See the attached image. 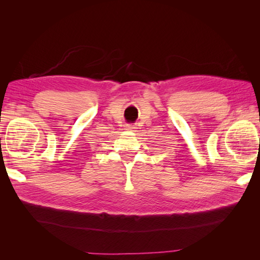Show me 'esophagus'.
<instances>
[{
    "label": "esophagus",
    "instance_id": "esophagus-1",
    "mask_svg": "<svg viewBox=\"0 0 260 260\" xmlns=\"http://www.w3.org/2000/svg\"><path fill=\"white\" fill-rule=\"evenodd\" d=\"M136 129H137V127H135V125H132V124L125 125V130H129V131H136Z\"/></svg>",
    "mask_w": 260,
    "mask_h": 260
}]
</instances>
